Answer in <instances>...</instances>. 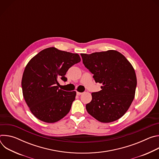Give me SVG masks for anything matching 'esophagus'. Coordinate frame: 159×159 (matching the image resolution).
Here are the masks:
<instances>
[{
	"label": "esophagus",
	"instance_id": "34e87169",
	"mask_svg": "<svg viewBox=\"0 0 159 159\" xmlns=\"http://www.w3.org/2000/svg\"><path fill=\"white\" fill-rule=\"evenodd\" d=\"M82 93H80V92H77V95H78V96H80V95H81Z\"/></svg>",
	"mask_w": 159,
	"mask_h": 159
}]
</instances>
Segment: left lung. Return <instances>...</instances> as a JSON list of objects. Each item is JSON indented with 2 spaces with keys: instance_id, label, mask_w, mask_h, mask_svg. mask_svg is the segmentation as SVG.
I'll return each instance as SVG.
<instances>
[{
  "instance_id": "obj_1",
  "label": "left lung",
  "mask_w": 159,
  "mask_h": 159,
  "mask_svg": "<svg viewBox=\"0 0 159 159\" xmlns=\"http://www.w3.org/2000/svg\"><path fill=\"white\" fill-rule=\"evenodd\" d=\"M83 63L101 90L93 93L86 104L89 115L102 123H111L121 118L131 106L137 87V76L130 62L116 50L80 53Z\"/></svg>"
}]
</instances>
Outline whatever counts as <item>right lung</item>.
I'll list each match as a JSON object with an SVG mask.
<instances>
[{
	"instance_id": "right-lung-1",
	"label": "right lung",
	"mask_w": 159,
	"mask_h": 159,
	"mask_svg": "<svg viewBox=\"0 0 159 159\" xmlns=\"http://www.w3.org/2000/svg\"><path fill=\"white\" fill-rule=\"evenodd\" d=\"M80 61L79 54L55 47L43 50L30 60L21 85L25 100L36 118L52 123L69 112L76 92L59 89L58 80L66 81L68 70Z\"/></svg>"
}]
</instances>
